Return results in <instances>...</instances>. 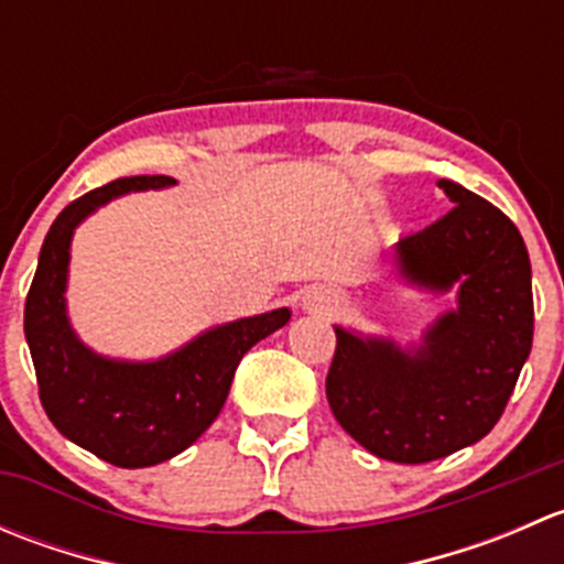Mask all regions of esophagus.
Instances as JSON below:
<instances>
[{"label":"esophagus","instance_id":"1","mask_svg":"<svg viewBox=\"0 0 564 564\" xmlns=\"http://www.w3.org/2000/svg\"><path fill=\"white\" fill-rule=\"evenodd\" d=\"M303 308L311 314H329V311L338 308V294L327 286H311L303 294Z\"/></svg>","mask_w":564,"mask_h":564}]
</instances>
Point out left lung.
I'll return each instance as SVG.
<instances>
[{"mask_svg": "<svg viewBox=\"0 0 564 564\" xmlns=\"http://www.w3.org/2000/svg\"><path fill=\"white\" fill-rule=\"evenodd\" d=\"M436 185L456 207L403 237L395 253L409 281L434 289L460 281L458 311L442 316L414 355L335 327L324 382L346 434L395 464L445 458L482 440L532 349V267L519 229L458 182Z\"/></svg>", "mask_w": 564, "mask_h": 564, "instance_id": "left-lung-1", "label": "left lung"}]
</instances>
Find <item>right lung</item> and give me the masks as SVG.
<instances>
[{
    "label": "right lung",
    "mask_w": 564,
    "mask_h": 564,
    "mask_svg": "<svg viewBox=\"0 0 564 564\" xmlns=\"http://www.w3.org/2000/svg\"><path fill=\"white\" fill-rule=\"evenodd\" d=\"M166 185H174L172 176H124L67 204L45 235L24 305L45 414L62 436L122 469L161 464L191 447L224 409L242 355L292 316L278 308L224 324L147 366L104 360L73 335L62 297L73 229L119 193Z\"/></svg>",
    "instance_id": "1"
}]
</instances>
